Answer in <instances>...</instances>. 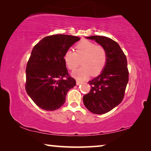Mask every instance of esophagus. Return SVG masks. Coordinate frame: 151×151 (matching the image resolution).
I'll return each mask as SVG.
<instances>
[{
	"mask_svg": "<svg viewBox=\"0 0 151 151\" xmlns=\"http://www.w3.org/2000/svg\"><path fill=\"white\" fill-rule=\"evenodd\" d=\"M81 83H82V82H81V81H76V85H79L80 84H81Z\"/></svg>",
	"mask_w": 151,
	"mask_h": 151,
	"instance_id": "esophagus-1",
	"label": "esophagus"
}]
</instances>
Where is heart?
<instances>
[{
	"mask_svg": "<svg viewBox=\"0 0 151 151\" xmlns=\"http://www.w3.org/2000/svg\"><path fill=\"white\" fill-rule=\"evenodd\" d=\"M63 59L70 70H75L81 60L83 66L73 72V76L79 80H84L91 75H98L103 70L107 62V53L102 46L84 40L76 45L75 52L72 50H66Z\"/></svg>",
	"mask_w": 151,
	"mask_h": 151,
	"instance_id": "heart-1",
	"label": "heart"
}]
</instances>
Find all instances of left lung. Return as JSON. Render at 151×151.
<instances>
[{
    "instance_id": "obj_1",
    "label": "left lung",
    "mask_w": 151,
    "mask_h": 151,
    "mask_svg": "<svg viewBox=\"0 0 151 151\" xmlns=\"http://www.w3.org/2000/svg\"><path fill=\"white\" fill-rule=\"evenodd\" d=\"M107 53V62L101 75L88 82L91 88L83 96L86 108L94 114H102L111 111L121 103L129 81L127 60L119 45L110 38L91 36Z\"/></svg>"
}]
</instances>
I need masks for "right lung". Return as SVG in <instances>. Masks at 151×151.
<instances>
[{"label":"right lung","instance_id":"1","mask_svg":"<svg viewBox=\"0 0 151 151\" xmlns=\"http://www.w3.org/2000/svg\"><path fill=\"white\" fill-rule=\"evenodd\" d=\"M80 38L66 35L45 37L36 45L26 68L25 88L30 99L45 111L62 106L68 91L76 85L68 75L64 54Z\"/></svg>","mask_w":151,"mask_h":151}]
</instances>
